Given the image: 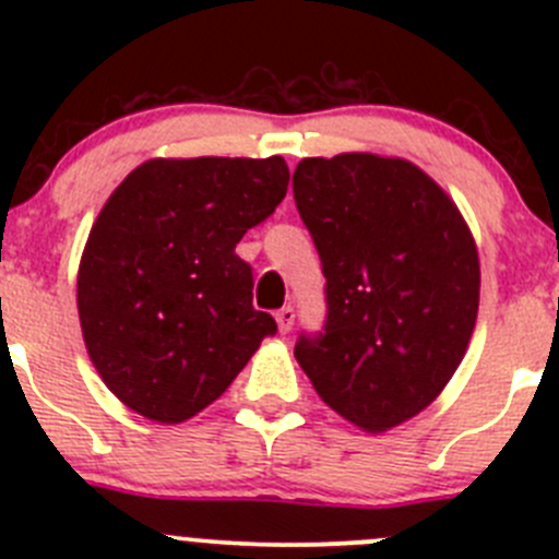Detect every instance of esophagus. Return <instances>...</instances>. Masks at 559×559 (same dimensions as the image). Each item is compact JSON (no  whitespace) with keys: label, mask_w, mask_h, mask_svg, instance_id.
I'll use <instances>...</instances> for the list:
<instances>
[{"label":"esophagus","mask_w":559,"mask_h":559,"mask_svg":"<svg viewBox=\"0 0 559 559\" xmlns=\"http://www.w3.org/2000/svg\"><path fill=\"white\" fill-rule=\"evenodd\" d=\"M275 321H278V330L286 335V332H289L292 326H295V308L284 306L278 313H275Z\"/></svg>","instance_id":"1"}]
</instances>
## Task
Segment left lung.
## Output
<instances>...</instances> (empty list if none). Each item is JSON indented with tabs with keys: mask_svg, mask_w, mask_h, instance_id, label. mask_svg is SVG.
<instances>
[{
	"mask_svg": "<svg viewBox=\"0 0 559 559\" xmlns=\"http://www.w3.org/2000/svg\"><path fill=\"white\" fill-rule=\"evenodd\" d=\"M297 211L326 286V321L295 357L319 397L384 432L449 384L478 313V251L447 191L405 159H302Z\"/></svg>",
	"mask_w": 559,
	"mask_h": 559,
	"instance_id": "obj_1",
	"label": "left lung"
}]
</instances>
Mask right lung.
<instances>
[{
    "mask_svg": "<svg viewBox=\"0 0 559 559\" xmlns=\"http://www.w3.org/2000/svg\"><path fill=\"white\" fill-rule=\"evenodd\" d=\"M281 156L151 159L99 211L78 270L88 357L127 408L178 425L222 397L275 319L235 246L278 207Z\"/></svg>",
    "mask_w": 559,
    "mask_h": 559,
    "instance_id": "1",
    "label": "right lung"
}]
</instances>
